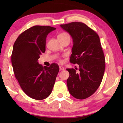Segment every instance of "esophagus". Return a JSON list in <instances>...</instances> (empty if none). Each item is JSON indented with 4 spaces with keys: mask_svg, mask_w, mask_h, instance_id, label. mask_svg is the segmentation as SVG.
Here are the masks:
<instances>
[{
    "mask_svg": "<svg viewBox=\"0 0 123 123\" xmlns=\"http://www.w3.org/2000/svg\"><path fill=\"white\" fill-rule=\"evenodd\" d=\"M64 69V68L63 67H59V70H63Z\"/></svg>",
    "mask_w": 123,
    "mask_h": 123,
    "instance_id": "obj_1",
    "label": "esophagus"
}]
</instances>
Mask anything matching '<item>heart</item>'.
Masks as SVG:
<instances>
[{
  "label": "heart",
  "mask_w": 123,
  "mask_h": 123,
  "mask_svg": "<svg viewBox=\"0 0 123 123\" xmlns=\"http://www.w3.org/2000/svg\"><path fill=\"white\" fill-rule=\"evenodd\" d=\"M66 34H68V33H65V32H63V33H60V34L58 36H60V35H66Z\"/></svg>",
  "instance_id": "1"
}]
</instances>
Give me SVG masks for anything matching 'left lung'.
<instances>
[{"mask_svg": "<svg viewBox=\"0 0 123 123\" xmlns=\"http://www.w3.org/2000/svg\"><path fill=\"white\" fill-rule=\"evenodd\" d=\"M73 38L70 62L79 65L77 69H67L69 73L67 86L69 93L75 98L83 100L93 95L103 78L105 58L96 32L85 23L74 22L60 25Z\"/></svg>", "mask_w": 123, "mask_h": 123, "instance_id": "obj_1", "label": "left lung"}]
</instances>
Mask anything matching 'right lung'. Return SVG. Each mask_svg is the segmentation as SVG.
Segmentation results:
<instances>
[{
    "label": "right lung",
    "mask_w": 123,
    "mask_h": 123,
    "mask_svg": "<svg viewBox=\"0 0 123 123\" xmlns=\"http://www.w3.org/2000/svg\"><path fill=\"white\" fill-rule=\"evenodd\" d=\"M55 29L33 26L20 34L13 45L11 60L15 77L23 92L35 100H43L51 94L59 70L56 64L43 67L37 62L45 52L47 35Z\"/></svg>",
    "instance_id": "right-lung-1"
}]
</instances>
